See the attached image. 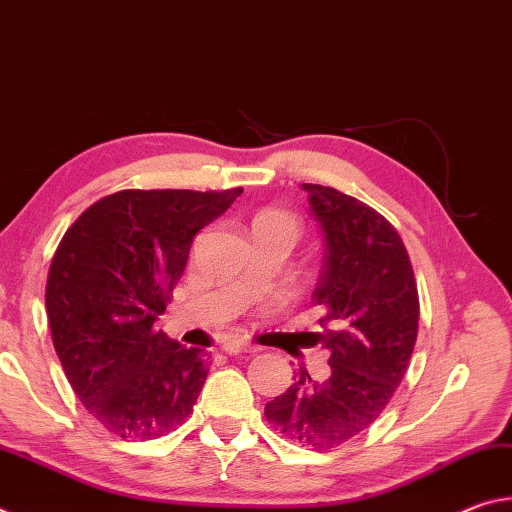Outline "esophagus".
Instances as JSON below:
<instances>
[{
	"label": "esophagus",
	"mask_w": 512,
	"mask_h": 512,
	"mask_svg": "<svg viewBox=\"0 0 512 512\" xmlns=\"http://www.w3.org/2000/svg\"><path fill=\"white\" fill-rule=\"evenodd\" d=\"M223 352L225 354H241V352H257V348L253 343H246V341H241V339H228L225 341L223 345Z\"/></svg>",
	"instance_id": "obj_1"
}]
</instances>
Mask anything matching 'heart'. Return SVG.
I'll return each instance as SVG.
<instances>
[{"instance_id": "b5f03b06", "label": "heart", "mask_w": 512, "mask_h": 512, "mask_svg": "<svg viewBox=\"0 0 512 512\" xmlns=\"http://www.w3.org/2000/svg\"><path fill=\"white\" fill-rule=\"evenodd\" d=\"M259 230H287L293 237H298L300 223L291 212L268 207V210L257 212L253 219V232H259Z\"/></svg>"}]
</instances>
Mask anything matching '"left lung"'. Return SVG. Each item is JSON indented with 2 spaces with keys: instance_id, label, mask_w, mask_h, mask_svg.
<instances>
[{
  "instance_id": "left-lung-1",
  "label": "left lung",
  "mask_w": 512,
  "mask_h": 512,
  "mask_svg": "<svg viewBox=\"0 0 512 512\" xmlns=\"http://www.w3.org/2000/svg\"><path fill=\"white\" fill-rule=\"evenodd\" d=\"M302 187L325 235L311 300L325 309L314 341L329 350L332 375L311 381L300 368L264 415L291 443L329 452L366 431L402 384L418 339L420 298L404 241L384 216L334 187Z\"/></svg>"
}]
</instances>
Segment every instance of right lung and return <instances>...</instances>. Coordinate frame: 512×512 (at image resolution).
Instances as JSON below:
<instances>
[{"instance_id":"obj_1","label":"right lung","mask_w":512,"mask_h":512,"mask_svg":"<svg viewBox=\"0 0 512 512\" xmlns=\"http://www.w3.org/2000/svg\"><path fill=\"white\" fill-rule=\"evenodd\" d=\"M241 192L124 189L90 205L60 239L45 289L51 341L76 397L115 436H167L194 411L210 359L153 323L196 232Z\"/></svg>"}]
</instances>
